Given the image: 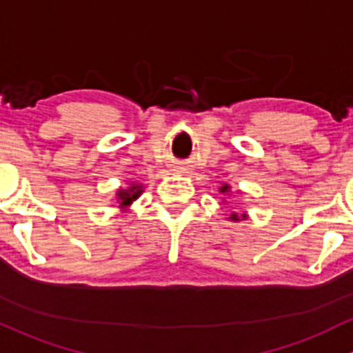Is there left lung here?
I'll use <instances>...</instances> for the list:
<instances>
[{
	"instance_id": "8db88e82",
	"label": "left lung",
	"mask_w": 353,
	"mask_h": 353,
	"mask_svg": "<svg viewBox=\"0 0 353 353\" xmlns=\"http://www.w3.org/2000/svg\"><path fill=\"white\" fill-rule=\"evenodd\" d=\"M219 192H221V194H224V195H230L231 194V187L228 183H224L223 187L219 188ZM228 219L234 221V223H238V221H245L246 219V214H241V216H238V212H231Z\"/></svg>"
}]
</instances>
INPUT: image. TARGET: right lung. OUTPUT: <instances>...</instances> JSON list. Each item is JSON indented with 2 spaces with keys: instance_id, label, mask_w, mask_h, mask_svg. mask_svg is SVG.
I'll return each instance as SVG.
<instances>
[{
  "instance_id": "1",
  "label": "right lung",
  "mask_w": 353,
  "mask_h": 353,
  "mask_svg": "<svg viewBox=\"0 0 353 353\" xmlns=\"http://www.w3.org/2000/svg\"><path fill=\"white\" fill-rule=\"evenodd\" d=\"M144 192L143 185L139 183H130V187L127 188H121V190H117V202H119V207L121 209H129L130 203H132L134 201H137V199L141 197V194Z\"/></svg>"
}]
</instances>
